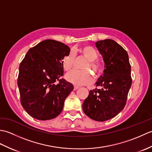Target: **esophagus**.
Instances as JSON below:
<instances>
[{"label":"esophagus","mask_w":152,"mask_h":152,"mask_svg":"<svg viewBox=\"0 0 152 152\" xmlns=\"http://www.w3.org/2000/svg\"><path fill=\"white\" fill-rule=\"evenodd\" d=\"M78 88H79V87H78V86H74V90L78 89Z\"/></svg>","instance_id":"obj_1"}]
</instances>
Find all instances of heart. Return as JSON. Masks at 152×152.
Segmentation results:
<instances>
[{"label":"heart","instance_id":"heart-1","mask_svg":"<svg viewBox=\"0 0 152 152\" xmlns=\"http://www.w3.org/2000/svg\"><path fill=\"white\" fill-rule=\"evenodd\" d=\"M80 55L87 60L83 66L85 70H71L66 75L68 81L74 84L83 86L89 85L93 82V77L88 70H92L95 75H99L104 68V64L98 58V52L94 48L89 45H85L78 49L69 51L61 59V64L65 71H69L73 66L75 56Z\"/></svg>","mask_w":152,"mask_h":152}]
</instances>
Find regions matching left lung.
I'll list each match as a JSON object with an SVG mask.
<instances>
[{"instance_id":"left-lung-1","label":"left lung","mask_w":152,"mask_h":152,"mask_svg":"<svg viewBox=\"0 0 152 152\" xmlns=\"http://www.w3.org/2000/svg\"><path fill=\"white\" fill-rule=\"evenodd\" d=\"M96 46L105 63L104 74L96 82L102 89L91 90L82 108L89 118L104 121L115 117L125 107L132 84L131 64L127 51L114 40H99Z\"/></svg>"}]
</instances>
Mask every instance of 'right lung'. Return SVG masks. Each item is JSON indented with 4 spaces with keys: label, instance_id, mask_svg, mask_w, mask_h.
Here are the masks:
<instances>
[{
    "label": "right lung",
    "instance_id": "add662e5",
    "mask_svg": "<svg viewBox=\"0 0 152 152\" xmlns=\"http://www.w3.org/2000/svg\"><path fill=\"white\" fill-rule=\"evenodd\" d=\"M70 51L61 42L46 40L31 48L19 68L18 85L23 107L39 120L56 118L74 89L62 78L61 59Z\"/></svg>",
    "mask_w": 152,
    "mask_h": 152
}]
</instances>
